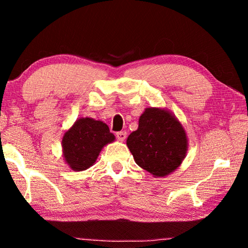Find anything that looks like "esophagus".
Wrapping results in <instances>:
<instances>
[{"label":"esophagus","instance_id":"obj_1","mask_svg":"<svg viewBox=\"0 0 248 248\" xmlns=\"http://www.w3.org/2000/svg\"><path fill=\"white\" fill-rule=\"evenodd\" d=\"M116 137H117V139H118L119 141H124L125 138H127V132H125V131L117 132L116 133Z\"/></svg>","mask_w":248,"mask_h":248}]
</instances>
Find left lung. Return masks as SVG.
Segmentation results:
<instances>
[{
  "mask_svg": "<svg viewBox=\"0 0 248 248\" xmlns=\"http://www.w3.org/2000/svg\"><path fill=\"white\" fill-rule=\"evenodd\" d=\"M127 146L138 165L153 177H165L182 165L188 138L171 111L148 107L140 116L139 127L128 137Z\"/></svg>",
  "mask_w": 248,
  "mask_h": 248,
  "instance_id": "obj_1",
  "label": "left lung"
}]
</instances>
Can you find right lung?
I'll return each instance as SVG.
<instances>
[{"label": "right lung", "instance_id": "1", "mask_svg": "<svg viewBox=\"0 0 248 248\" xmlns=\"http://www.w3.org/2000/svg\"><path fill=\"white\" fill-rule=\"evenodd\" d=\"M115 140V136L103 121L82 117L64 132L62 156L72 170H85L95 164L104 146Z\"/></svg>", "mask_w": 248, "mask_h": 248}]
</instances>
